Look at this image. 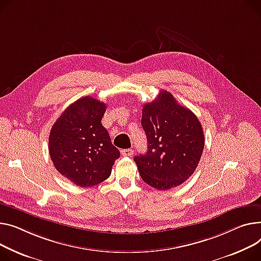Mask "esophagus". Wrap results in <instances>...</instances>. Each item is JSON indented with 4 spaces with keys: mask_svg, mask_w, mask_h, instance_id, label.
I'll use <instances>...</instances> for the list:
<instances>
[{
    "mask_svg": "<svg viewBox=\"0 0 261 261\" xmlns=\"http://www.w3.org/2000/svg\"><path fill=\"white\" fill-rule=\"evenodd\" d=\"M133 154V150L132 149H124L121 150V155L123 156H131Z\"/></svg>",
    "mask_w": 261,
    "mask_h": 261,
    "instance_id": "1",
    "label": "esophagus"
}]
</instances>
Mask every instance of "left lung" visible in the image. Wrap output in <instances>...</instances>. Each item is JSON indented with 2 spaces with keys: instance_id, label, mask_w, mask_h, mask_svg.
Listing matches in <instances>:
<instances>
[{
  "instance_id": "8db88e82",
  "label": "left lung",
  "mask_w": 261,
  "mask_h": 261,
  "mask_svg": "<svg viewBox=\"0 0 261 261\" xmlns=\"http://www.w3.org/2000/svg\"><path fill=\"white\" fill-rule=\"evenodd\" d=\"M142 113L148 151L134 158L142 179L158 190L181 185L194 173L203 151L200 121L166 90L144 103Z\"/></svg>"
}]
</instances>
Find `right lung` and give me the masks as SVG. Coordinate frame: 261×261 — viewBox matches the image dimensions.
<instances>
[{"mask_svg":"<svg viewBox=\"0 0 261 261\" xmlns=\"http://www.w3.org/2000/svg\"><path fill=\"white\" fill-rule=\"evenodd\" d=\"M106 107L98 99L84 96L66 108L51 128V161L76 186L92 187L107 179L120 155L101 125Z\"/></svg>","mask_w":261,"mask_h":261,"instance_id":"right-lung-1","label":"right lung"}]
</instances>
